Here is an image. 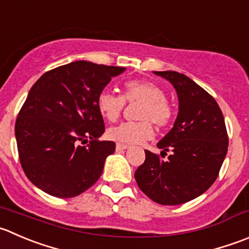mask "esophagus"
Returning <instances> with one entry per match:
<instances>
[{"label": "esophagus", "instance_id": "1", "mask_svg": "<svg viewBox=\"0 0 249 249\" xmlns=\"http://www.w3.org/2000/svg\"><path fill=\"white\" fill-rule=\"evenodd\" d=\"M127 148H129V146H127V144H124V143H117V144H115V149H117L118 152L124 151V149H127Z\"/></svg>", "mask_w": 249, "mask_h": 249}]
</instances>
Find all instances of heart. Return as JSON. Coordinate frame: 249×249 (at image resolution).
I'll return each mask as SVG.
<instances>
[{"mask_svg": "<svg viewBox=\"0 0 249 249\" xmlns=\"http://www.w3.org/2000/svg\"><path fill=\"white\" fill-rule=\"evenodd\" d=\"M163 89L156 83L144 79L125 81L123 96L109 89H103L97 96V108L101 115L109 122L118 119L126 102H141L137 118L140 122H124L107 130L108 139L120 143H141L152 139L153 125L159 129L169 126L173 120L174 110L166 101Z\"/></svg>", "mask_w": 249, "mask_h": 249, "instance_id": "b5f03b06", "label": "heart"}]
</instances>
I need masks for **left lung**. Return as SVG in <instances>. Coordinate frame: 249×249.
I'll use <instances>...</instances> for the list:
<instances>
[{"label": "left lung", "instance_id": "8db88e82", "mask_svg": "<svg viewBox=\"0 0 249 249\" xmlns=\"http://www.w3.org/2000/svg\"><path fill=\"white\" fill-rule=\"evenodd\" d=\"M176 90L178 113L174 126L157 147L160 157L144 151L135 171L140 190L152 201L176 206L197 198L214 183L228 153L225 120L216 101L189 76L178 71H154Z\"/></svg>", "mask_w": 249, "mask_h": 249}]
</instances>
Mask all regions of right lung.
Returning a JSON list of instances; mask_svg holds the SVG:
<instances>
[{
    "instance_id": "right-lung-1",
    "label": "right lung",
    "mask_w": 249,
    "mask_h": 249,
    "mask_svg": "<svg viewBox=\"0 0 249 249\" xmlns=\"http://www.w3.org/2000/svg\"><path fill=\"white\" fill-rule=\"evenodd\" d=\"M122 67L76 60L46 71L30 89L16 122L21 168L51 196L71 198L100 178L113 141H100L105 123L97 96ZM90 142L86 146L87 139Z\"/></svg>"
}]
</instances>
